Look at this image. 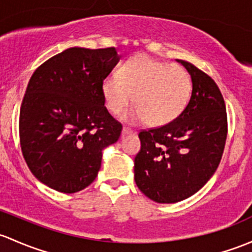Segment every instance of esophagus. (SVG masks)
Returning a JSON list of instances; mask_svg holds the SVG:
<instances>
[{"label":"esophagus","instance_id":"obj_1","mask_svg":"<svg viewBox=\"0 0 252 252\" xmlns=\"http://www.w3.org/2000/svg\"><path fill=\"white\" fill-rule=\"evenodd\" d=\"M131 134H134V131L131 130V129H129V128H123L122 129V135H131Z\"/></svg>","mask_w":252,"mask_h":252}]
</instances>
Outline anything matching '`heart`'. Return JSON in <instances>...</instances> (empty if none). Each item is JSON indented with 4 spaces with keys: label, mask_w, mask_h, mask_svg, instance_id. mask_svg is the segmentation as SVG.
Listing matches in <instances>:
<instances>
[{
    "label": "heart",
    "mask_w": 252,
    "mask_h": 252,
    "mask_svg": "<svg viewBox=\"0 0 252 252\" xmlns=\"http://www.w3.org/2000/svg\"><path fill=\"white\" fill-rule=\"evenodd\" d=\"M101 93L113 115L123 112L133 97L135 107L124 115V121L139 123L146 119L148 126H159L181 115L189 101L192 81L182 66L139 54L119 68V76L105 77Z\"/></svg>",
    "instance_id": "1"
}]
</instances>
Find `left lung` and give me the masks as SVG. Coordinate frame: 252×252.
Returning <instances> with one entry per match:
<instances>
[{
	"label": "left lung",
	"instance_id": "1",
	"mask_svg": "<svg viewBox=\"0 0 252 252\" xmlns=\"http://www.w3.org/2000/svg\"><path fill=\"white\" fill-rule=\"evenodd\" d=\"M192 79L186 108L173 122L140 131L135 182L153 202L177 203L197 193L219 166L227 139L223 96L210 76L185 60Z\"/></svg>",
	"mask_w": 252,
	"mask_h": 252
}]
</instances>
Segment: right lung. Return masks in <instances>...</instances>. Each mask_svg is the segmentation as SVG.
I'll list each match as a JSON object with an SVG mask.
<instances>
[{
	"label": "right lung",
	"mask_w": 252,
	"mask_h": 252,
	"mask_svg": "<svg viewBox=\"0 0 252 252\" xmlns=\"http://www.w3.org/2000/svg\"><path fill=\"white\" fill-rule=\"evenodd\" d=\"M121 57L113 47H72L31 76L20 107L23 156L42 184L63 193L88 187L102 151L117 142L122 124L105 107L101 84Z\"/></svg>",
	"instance_id": "right-lung-1"
}]
</instances>
